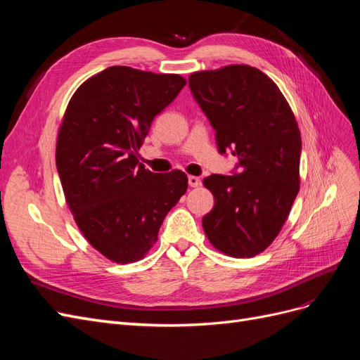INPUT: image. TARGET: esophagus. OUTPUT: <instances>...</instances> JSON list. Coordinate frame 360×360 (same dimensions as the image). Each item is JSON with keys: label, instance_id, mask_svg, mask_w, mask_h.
Listing matches in <instances>:
<instances>
[{"label": "esophagus", "instance_id": "obj_1", "mask_svg": "<svg viewBox=\"0 0 360 360\" xmlns=\"http://www.w3.org/2000/svg\"><path fill=\"white\" fill-rule=\"evenodd\" d=\"M188 181H189V186H191V188H198V186H201V180H200L198 177H195V176H189Z\"/></svg>", "mask_w": 360, "mask_h": 360}]
</instances>
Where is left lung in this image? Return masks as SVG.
Instances as JSON below:
<instances>
[{
    "instance_id": "1",
    "label": "left lung",
    "mask_w": 360,
    "mask_h": 360,
    "mask_svg": "<svg viewBox=\"0 0 360 360\" xmlns=\"http://www.w3.org/2000/svg\"><path fill=\"white\" fill-rule=\"evenodd\" d=\"M189 86L216 130L217 148L238 160L234 176L202 181L214 197L204 233L225 255L255 257L279 234L300 188L296 117L278 85L246 64L195 72Z\"/></svg>"
}]
</instances>
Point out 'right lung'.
Listing matches in <instances>:
<instances>
[{
  "instance_id": "add662e5",
  "label": "right lung",
  "mask_w": 360,
  "mask_h": 360,
  "mask_svg": "<svg viewBox=\"0 0 360 360\" xmlns=\"http://www.w3.org/2000/svg\"><path fill=\"white\" fill-rule=\"evenodd\" d=\"M184 85L180 75L112 66L81 84L64 112L56 150L64 197L84 237L114 263L144 258L188 189L183 171L138 163L151 122Z\"/></svg>"
}]
</instances>
